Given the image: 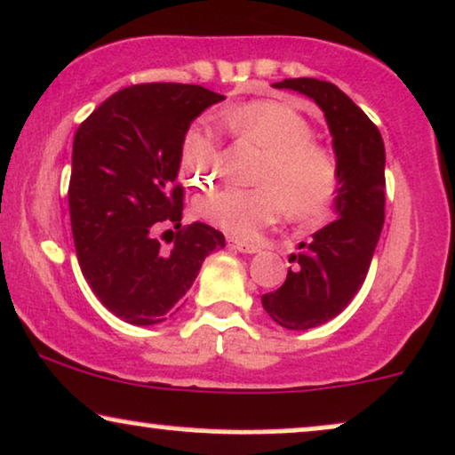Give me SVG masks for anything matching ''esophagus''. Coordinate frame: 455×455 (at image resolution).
<instances>
[{
	"instance_id": "obj_1",
	"label": "esophagus",
	"mask_w": 455,
	"mask_h": 455,
	"mask_svg": "<svg viewBox=\"0 0 455 455\" xmlns=\"http://www.w3.org/2000/svg\"><path fill=\"white\" fill-rule=\"evenodd\" d=\"M228 245H231V248H235V250L243 251V254H256V251H259V245L239 242V239H228Z\"/></svg>"
}]
</instances>
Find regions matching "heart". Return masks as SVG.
<instances>
[{"label":"heart","mask_w":455,"mask_h":455,"mask_svg":"<svg viewBox=\"0 0 455 455\" xmlns=\"http://www.w3.org/2000/svg\"><path fill=\"white\" fill-rule=\"evenodd\" d=\"M227 124L239 138L265 150L254 190L222 188L196 201V216L237 239L256 237L280 216L294 220L324 210L337 188V161L311 141L309 123L277 101H251L227 109ZM220 141L205 123L186 129L180 165L190 182L207 186L220 172Z\"/></svg>","instance_id":"heart-1"}]
</instances>
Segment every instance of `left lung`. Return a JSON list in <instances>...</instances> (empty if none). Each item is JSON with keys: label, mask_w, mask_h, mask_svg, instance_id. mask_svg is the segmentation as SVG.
<instances>
[{"label": "left lung", "mask_w": 455, "mask_h": 455, "mask_svg": "<svg viewBox=\"0 0 455 455\" xmlns=\"http://www.w3.org/2000/svg\"><path fill=\"white\" fill-rule=\"evenodd\" d=\"M273 89L297 91L315 101L337 161V220L299 243V254H290L297 269H288L286 282L260 299L273 322L307 331L341 314L364 283L384 228L386 148L379 129L332 82L288 78Z\"/></svg>", "instance_id": "left-lung-1"}]
</instances>
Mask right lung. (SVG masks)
<instances>
[{
  "label": "right lung",
  "mask_w": 455,
  "mask_h": 455,
  "mask_svg": "<svg viewBox=\"0 0 455 455\" xmlns=\"http://www.w3.org/2000/svg\"><path fill=\"white\" fill-rule=\"evenodd\" d=\"M222 100L196 84H135L76 131L68 193L76 254L95 297L127 324L178 314L205 256L224 248L210 224L182 227L184 188L175 184L186 129ZM173 228L167 251L157 235Z\"/></svg>",
  "instance_id": "add662e5"
}]
</instances>
